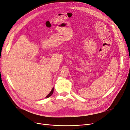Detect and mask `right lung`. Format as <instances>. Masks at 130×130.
Listing matches in <instances>:
<instances>
[{
	"label": "right lung",
	"instance_id": "1",
	"mask_svg": "<svg viewBox=\"0 0 130 130\" xmlns=\"http://www.w3.org/2000/svg\"><path fill=\"white\" fill-rule=\"evenodd\" d=\"M54 88H53V89L52 90V91H51V92H50L48 94V95H47L46 96V98H49V97H50V96H51V95L53 94V92H54Z\"/></svg>",
	"mask_w": 130,
	"mask_h": 130
}]
</instances>
